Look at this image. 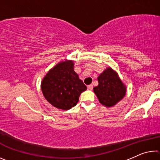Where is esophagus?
<instances>
[{"mask_svg": "<svg viewBox=\"0 0 160 160\" xmlns=\"http://www.w3.org/2000/svg\"><path fill=\"white\" fill-rule=\"evenodd\" d=\"M88 89L89 90H92V89H93V85H88Z\"/></svg>", "mask_w": 160, "mask_h": 160, "instance_id": "1", "label": "esophagus"}]
</instances>
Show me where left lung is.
Segmentation results:
<instances>
[{
	"label": "left lung",
	"instance_id": "8db88e82",
	"mask_svg": "<svg viewBox=\"0 0 160 160\" xmlns=\"http://www.w3.org/2000/svg\"><path fill=\"white\" fill-rule=\"evenodd\" d=\"M99 85L94 88V92L99 102L107 107H112L122 99L126 88L117 72L110 67L97 78Z\"/></svg>",
	"mask_w": 160,
	"mask_h": 160
}]
</instances>
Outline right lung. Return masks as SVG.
<instances>
[{
	"label": "right lung",
	"instance_id": "obj_1",
	"mask_svg": "<svg viewBox=\"0 0 160 160\" xmlns=\"http://www.w3.org/2000/svg\"><path fill=\"white\" fill-rule=\"evenodd\" d=\"M73 68V61L60 62L43 79L42 93L54 107L63 110L71 109L79 101L80 94L87 90Z\"/></svg>",
	"mask_w": 160,
	"mask_h": 160
}]
</instances>
